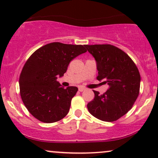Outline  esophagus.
Wrapping results in <instances>:
<instances>
[{
    "mask_svg": "<svg viewBox=\"0 0 158 158\" xmlns=\"http://www.w3.org/2000/svg\"><path fill=\"white\" fill-rule=\"evenodd\" d=\"M85 89L83 88V87H80V88L78 89V90H79V91H81V92H82V91H85Z\"/></svg>",
    "mask_w": 158,
    "mask_h": 158,
    "instance_id": "1",
    "label": "esophagus"
}]
</instances>
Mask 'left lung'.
I'll return each instance as SVG.
<instances>
[{"instance_id":"obj_1","label":"left lung","mask_w":158,"mask_h":158,"mask_svg":"<svg viewBox=\"0 0 158 158\" xmlns=\"http://www.w3.org/2000/svg\"><path fill=\"white\" fill-rule=\"evenodd\" d=\"M94 58L98 71L97 80L108 83L105 94L93 91L94 99L87 108L98 119L114 122L123 116L133 107L139 94L141 76L127 54L110 44L85 45Z\"/></svg>"}]
</instances>
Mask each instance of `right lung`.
<instances>
[{
	"instance_id": "obj_1",
	"label": "right lung",
	"mask_w": 158,
	"mask_h": 158,
	"mask_svg": "<svg viewBox=\"0 0 158 158\" xmlns=\"http://www.w3.org/2000/svg\"><path fill=\"white\" fill-rule=\"evenodd\" d=\"M85 52V45L52 42L30 56L21 72L19 84L23 102L35 118L52 123L67 116L78 89H64L57 78L63 77L73 58Z\"/></svg>"
}]
</instances>
